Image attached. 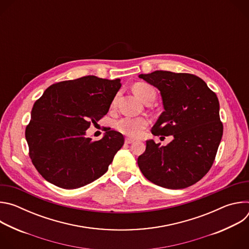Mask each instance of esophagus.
I'll use <instances>...</instances> for the list:
<instances>
[{"label":"esophagus","instance_id":"34e87169","mask_svg":"<svg viewBox=\"0 0 249 249\" xmlns=\"http://www.w3.org/2000/svg\"><path fill=\"white\" fill-rule=\"evenodd\" d=\"M135 142V140H133V139H130V138H126L125 139V143L126 144H132V143H134Z\"/></svg>","mask_w":249,"mask_h":249}]
</instances>
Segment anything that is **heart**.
<instances>
[{
	"label": "heart",
	"instance_id": "obj_1",
	"mask_svg": "<svg viewBox=\"0 0 249 249\" xmlns=\"http://www.w3.org/2000/svg\"><path fill=\"white\" fill-rule=\"evenodd\" d=\"M133 91L144 102L151 97L155 98L156 94L154 88L146 83L135 84L133 86ZM115 100L113 101V104ZM148 124L149 120L144 117H122L115 122L114 126L116 130L123 135H126L128 137H138L143 133Z\"/></svg>",
	"mask_w": 249,
	"mask_h": 249
}]
</instances>
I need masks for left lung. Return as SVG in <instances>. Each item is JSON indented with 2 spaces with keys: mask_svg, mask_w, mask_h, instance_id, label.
Segmentation results:
<instances>
[{
  "mask_svg": "<svg viewBox=\"0 0 249 249\" xmlns=\"http://www.w3.org/2000/svg\"><path fill=\"white\" fill-rule=\"evenodd\" d=\"M141 79L160 91L164 111L152 129L155 136H173L164 147L147 141L138 165L151 182L168 189L189 187L214 163L223 136L216 93L199 77L155 71Z\"/></svg>",
  "mask_w": 249,
  "mask_h": 249,
  "instance_id": "8db88e82",
  "label": "left lung"
}]
</instances>
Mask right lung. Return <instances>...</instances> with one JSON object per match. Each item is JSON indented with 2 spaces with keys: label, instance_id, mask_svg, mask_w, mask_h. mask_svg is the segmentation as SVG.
<instances>
[{
  "label": "right lung",
  "instance_id": "add662e5",
  "mask_svg": "<svg viewBox=\"0 0 249 249\" xmlns=\"http://www.w3.org/2000/svg\"><path fill=\"white\" fill-rule=\"evenodd\" d=\"M120 88V79L86 76L53 84L34 102L25 139L29 158L44 179L76 189L107 171L124 144L123 135L110 128L98 141L85 135L108 112Z\"/></svg>",
  "mask_w": 249,
  "mask_h": 249
}]
</instances>
